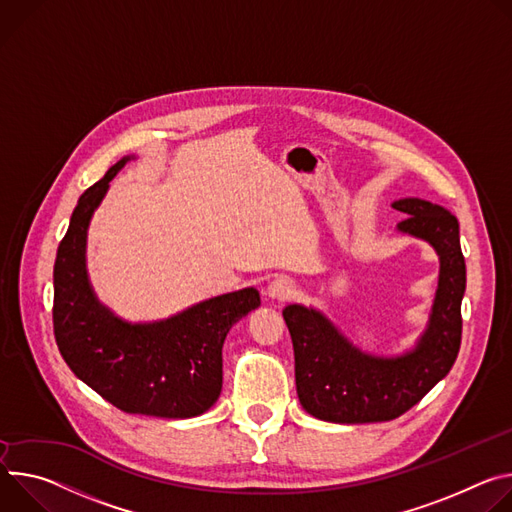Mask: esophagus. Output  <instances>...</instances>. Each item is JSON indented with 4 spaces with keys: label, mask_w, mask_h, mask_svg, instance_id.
Listing matches in <instances>:
<instances>
[{
    "label": "esophagus",
    "mask_w": 512,
    "mask_h": 512,
    "mask_svg": "<svg viewBox=\"0 0 512 512\" xmlns=\"http://www.w3.org/2000/svg\"><path fill=\"white\" fill-rule=\"evenodd\" d=\"M266 295L274 301H287L295 295V282L287 276H276L266 287Z\"/></svg>",
    "instance_id": "esophagus-1"
}]
</instances>
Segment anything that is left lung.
<instances>
[{"mask_svg": "<svg viewBox=\"0 0 512 512\" xmlns=\"http://www.w3.org/2000/svg\"><path fill=\"white\" fill-rule=\"evenodd\" d=\"M409 217L399 232L429 242L439 254V282L429 325L415 350L396 358L364 354L319 311H282L295 350V380L303 409L331 423L390 421L415 407L451 370L462 344L466 260L460 223L441 205L409 197L392 203Z\"/></svg>", "mask_w": 512, "mask_h": 512, "instance_id": "8db88e82", "label": "left lung"}]
</instances>
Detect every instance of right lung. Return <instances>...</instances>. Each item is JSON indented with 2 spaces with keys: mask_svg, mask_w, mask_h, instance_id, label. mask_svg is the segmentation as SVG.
Segmentation results:
<instances>
[{
  "mask_svg": "<svg viewBox=\"0 0 512 512\" xmlns=\"http://www.w3.org/2000/svg\"><path fill=\"white\" fill-rule=\"evenodd\" d=\"M128 160L113 164L79 197L56 252V346L75 376L120 411L162 419L197 417L221 392L227 331L260 305V295L252 287L219 295L154 323H128L97 301L85 268L87 227L109 181Z\"/></svg>",
  "mask_w": 512,
  "mask_h": 512,
  "instance_id": "obj_1",
  "label": "right lung"
}]
</instances>
